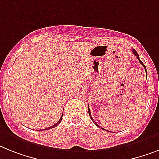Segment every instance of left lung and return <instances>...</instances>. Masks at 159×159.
<instances>
[{
	"mask_svg": "<svg viewBox=\"0 0 159 159\" xmlns=\"http://www.w3.org/2000/svg\"><path fill=\"white\" fill-rule=\"evenodd\" d=\"M132 53H133V54H134L135 56H136V57H137V59H138V60H139V61H140V62H141V65H142L143 66H144V68H145V72H146V68H145V66L144 65V63H143L142 61H141V60H140V57H139V55H138V53H136V51L135 50V49H132ZM146 75H147V72H146ZM146 77H147V76H146ZM88 111H89V116H90V119H92V121L93 122L94 124H95L96 125L98 126V127H99V125H98V124H97V123H96L95 121H94V120H93V117H92V115H91V112H90V109H89V106H88ZM99 128H100V127H99ZM102 128V129H103V130H105V131H106V129H104V128Z\"/></svg>",
	"mask_w": 159,
	"mask_h": 159,
	"instance_id": "left-lung-1",
	"label": "left lung"
}]
</instances>
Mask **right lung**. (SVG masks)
I'll list each match as a JSON object with an SVG mask.
<instances>
[{
	"instance_id": "obj_1",
	"label": "right lung",
	"mask_w": 159,
	"mask_h": 159,
	"mask_svg": "<svg viewBox=\"0 0 159 159\" xmlns=\"http://www.w3.org/2000/svg\"><path fill=\"white\" fill-rule=\"evenodd\" d=\"M62 115H63V114H62ZM62 115H61V117L60 118V119H59V121L57 122V124H53V126H51V127H48V128H44V130H48V129H50V128H55V127H57V126L58 125V124H60V123H61V119H62Z\"/></svg>"
}]
</instances>
